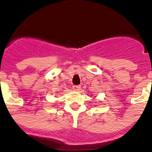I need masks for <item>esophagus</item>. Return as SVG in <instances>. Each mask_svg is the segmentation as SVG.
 I'll list each match as a JSON object with an SVG mask.
<instances>
[{"instance_id": "1", "label": "esophagus", "mask_w": 152, "mask_h": 152, "mask_svg": "<svg viewBox=\"0 0 152 152\" xmlns=\"http://www.w3.org/2000/svg\"><path fill=\"white\" fill-rule=\"evenodd\" d=\"M72 88H73V90H75V91H79L80 88H81V86H80V85H73Z\"/></svg>"}]
</instances>
